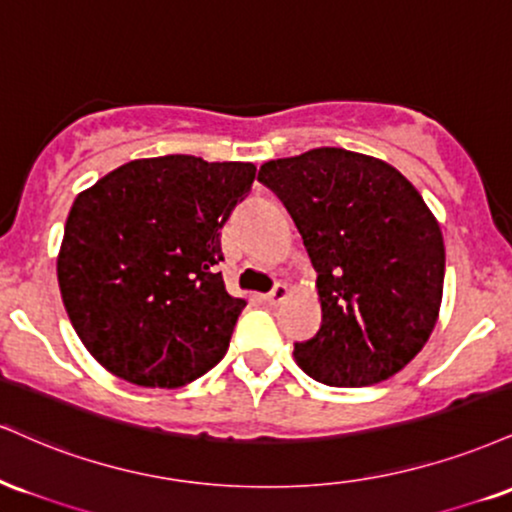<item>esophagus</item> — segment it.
Instances as JSON below:
<instances>
[{"instance_id": "obj_1", "label": "esophagus", "mask_w": 512, "mask_h": 512, "mask_svg": "<svg viewBox=\"0 0 512 512\" xmlns=\"http://www.w3.org/2000/svg\"><path fill=\"white\" fill-rule=\"evenodd\" d=\"M287 294H290V290H287L285 282H278V285H275L273 290H270L263 299H266V302H268L270 306H278V304L282 302V299H287Z\"/></svg>"}]
</instances>
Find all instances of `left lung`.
Listing matches in <instances>:
<instances>
[{"instance_id":"8db88e82","label":"left lung","mask_w":512,"mask_h":512,"mask_svg":"<svg viewBox=\"0 0 512 512\" xmlns=\"http://www.w3.org/2000/svg\"><path fill=\"white\" fill-rule=\"evenodd\" d=\"M258 182L285 203L318 278L323 321L294 359L316 381L362 388L422 352L446 275L441 227L388 162L314 148L263 162Z\"/></svg>"}]
</instances>
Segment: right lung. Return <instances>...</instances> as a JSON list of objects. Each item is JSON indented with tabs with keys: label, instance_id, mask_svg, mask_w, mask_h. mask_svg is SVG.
Wrapping results in <instances>:
<instances>
[{
	"label": "right lung",
	"instance_id": "add662e5",
	"mask_svg": "<svg viewBox=\"0 0 512 512\" xmlns=\"http://www.w3.org/2000/svg\"><path fill=\"white\" fill-rule=\"evenodd\" d=\"M251 162L131 160L76 196L57 256L69 321L114 376L179 388L225 357L246 306L225 290L220 230Z\"/></svg>",
	"mask_w": 512,
	"mask_h": 512
}]
</instances>
